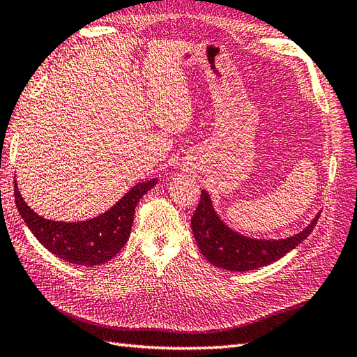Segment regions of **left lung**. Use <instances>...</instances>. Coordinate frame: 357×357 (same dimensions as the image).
I'll return each instance as SVG.
<instances>
[{
  "instance_id": "8db88e82",
  "label": "left lung",
  "mask_w": 357,
  "mask_h": 357,
  "mask_svg": "<svg viewBox=\"0 0 357 357\" xmlns=\"http://www.w3.org/2000/svg\"><path fill=\"white\" fill-rule=\"evenodd\" d=\"M318 213L303 231L282 240H258L231 229L213 206L205 190L200 195L196 213L191 218V231L200 252L215 267L229 271H249L285 257L288 252L303 243L319 218Z\"/></svg>"
}]
</instances>
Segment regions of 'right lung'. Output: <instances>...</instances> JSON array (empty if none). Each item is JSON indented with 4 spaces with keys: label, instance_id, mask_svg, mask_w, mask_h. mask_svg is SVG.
<instances>
[{
    "label": "right lung",
    "instance_id": "obj_1",
    "mask_svg": "<svg viewBox=\"0 0 357 357\" xmlns=\"http://www.w3.org/2000/svg\"><path fill=\"white\" fill-rule=\"evenodd\" d=\"M158 179L135 184L128 193L98 217L84 222H56L40 217L24 202L15 181V202L36 238L60 259L78 266H99L114 258L130 238L135 206L157 185Z\"/></svg>",
    "mask_w": 357,
    "mask_h": 357
}]
</instances>
